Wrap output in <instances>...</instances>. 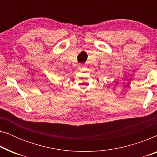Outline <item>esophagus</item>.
I'll return each mask as SVG.
<instances>
[{
  "label": "esophagus",
  "instance_id": "esophagus-1",
  "mask_svg": "<svg viewBox=\"0 0 157 157\" xmlns=\"http://www.w3.org/2000/svg\"><path fill=\"white\" fill-rule=\"evenodd\" d=\"M84 67H85V65H83V64H80V65H79V66H78V68H79V69H81V68H83Z\"/></svg>",
  "mask_w": 157,
  "mask_h": 157
}]
</instances>
